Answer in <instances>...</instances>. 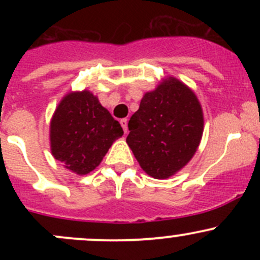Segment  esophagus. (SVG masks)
Listing matches in <instances>:
<instances>
[{"label": "esophagus", "instance_id": "34e87169", "mask_svg": "<svg viewBox=\"0 0 260 260\" xmlns=\"http://www.w3.org/2000/svg\"><path fill=\"white\" fill-rule=\"evenodd\" d=\"M120 125H122V128H123V131H124V133H127V131H128V120H127V118H123V119H120Z\"/></svg>", "mask_w": 260, "mask_h": 260}]
</instances>
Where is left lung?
Masks as SVG:
<instances>
[{
    "mask_svg": "<svg viewBox=\"0 0 260 260\" xmlns=\"http://www.w3.org/2000/svg\"><path fill=\"white\" fill-rule=\"evenodd\" d=\"M203 128V109L193 91L170 78L143 95L128 122L127 143L146 174L167 179L192 158Z\"/></svg>",
    "mask_w": 260,
    "mask_h": 260,
    "instance_id": "8db88e82",
    "label": "left lung"
}]
</instances>
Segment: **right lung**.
<instances>
[{
  "instance_id": "1",
  "label": "right lung",
  "mask_w": 260,
  "mask_h": 260,
  "mask_svg": "<svg viewBox=\"0 0 260 260\" xmlns=\"http://www.w3.org/2000/svg\"><path fill=\"white\" fill-rule=\"evenodd\" d=\"M122 135L119 122L88 90L64 96L50 123L52 154L78 175L93 171Z\"/></svg>"
}]
</instances>
